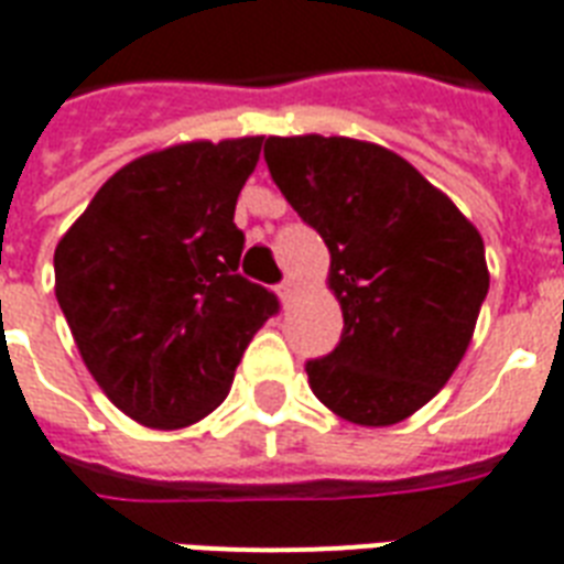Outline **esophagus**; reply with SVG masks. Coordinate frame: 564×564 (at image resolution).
Returning a JSON list of instances; mask_svg holds the SVG:
<instances>
[{"label": "esophagus", "mask_w": 564, "mask_h": 564, "mask_svg": "<svg viewBox=\"0 0 564 564\" xmlns=\"http://www.w3.org/2000/svg\"><path fill=\"white\" fill-rule=\"evenodd\" d=\"M296 294H300V285H296L294 279H285V282L279 285V300H282V303H291Z\"/></svg>", "instance_id": "34e87169"}]
</instances>
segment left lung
Returning <instances> with one entry per match:
<instances>
[{
  "mask_svg": "<svg viewBox=\"0 0 564 564\" xmlns=\"http://www.w3.org/2000/svg\"><path fill=\"white\" fill-rule=\"evenodd\" d=\"M264 161L294 212L329 247L338 347L305 365L326 409L405 421L459 368L488 294L477 226L397 152L352 138H268Z\"/></svg>",
  "mask_w": 564,
  "mask_h": 564,
  "instance_id": "left-lung-1",
  "label": "left lung"
}]
</instances>
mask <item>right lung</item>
Returning a JSON list of instances; mask_svg holds the SVG:
<instances>
[{"mask_svg":"<svg viewBox=\"0 0 564 564\" xmlns=\"http://www.w3.org/2000/svg\"><path fill=\"white\" fill-rule=\"evenodd\" d=\"M261 141H191L129 161L55 247V296L82 361L150 430L212 414L279 312L268 288L238 273L235 203Z\"/></svg>","mask_w":564,"mask_h":564,"instance_id":"right-lung-1","label":"right lung"}]
</instances>
